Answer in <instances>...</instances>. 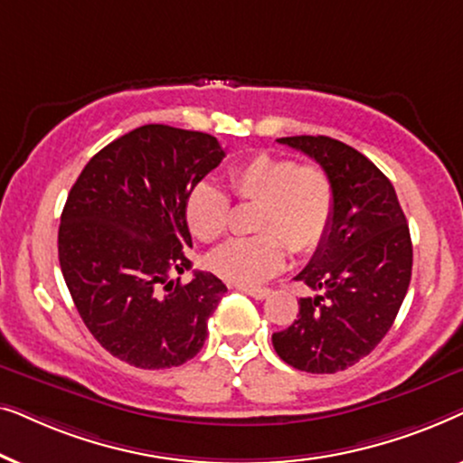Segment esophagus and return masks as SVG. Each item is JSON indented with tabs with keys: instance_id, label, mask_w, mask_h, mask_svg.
<instances>
[{
	"instance_id": "obj_1",
	"label": "esophagus",
	"mask_w": 463,
	"mask_h": 463,
	"mask_svg": "<svg viewBox=\"0 0 463 463\" xmlns=\"http://www.w3.org/2000/svg\"><path fill=\"white\" fill-rule=\"evenodd\" d=\"M238 290H242V293L255 297V299H265V297H269V288H261V287H244V284H238L236 287Z\"/></svg>"
}]
</instances>
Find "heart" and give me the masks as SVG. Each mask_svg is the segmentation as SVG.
<instances>
[{"label":"heart","instance_id":"b5f03b06","mask_svg":"<svg viewBox=\"0 0 463 463\" xmlns=\"http://www.w3.org/2000/svg\"><path fill=\"white\" fill-rule=\"evenodd\" d=\"M227 192L238 202L259 204L257 236L232 240L208 257V268L236 284H259L287 261L288 249L309 252L326 238L335 214V185L320 164L259 151L227 168ZM227 195L198 183L187 195L185 221L200 242L211 244L230 227Z\"/></svg>","mask_w":463,"mask_h":463}]
</instances>
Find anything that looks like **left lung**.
<instances>
[{"label":"left lung","instance_id":"1","mask_svg":"<svg viewBox=\"0 0 463 463\" xmlns=\"http://www.w3.org/2000/svg\"><path fill=\"white\" fill-rule=\"evenodd\" d=\"M331 175L335 214L326 238L295 280L303 297L288 328L271 335L278 356L306 373H337L375 350L394 325L413 268V244L388 176L331 137H284Z\"/></svg>","mask_w":463,"mask_h":463}]
</instances>
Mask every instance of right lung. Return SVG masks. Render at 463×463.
<instances>
[{
    "label": "right lung",
    "instance_id": "obj_1",
    "mask_svg": "<svg viewBox=\"0 0 463 463\" xmlns=\"http://www.w3.org/2000/svg\"><path fill=\"white\" fill-rule=\"evenodd\" d=\"M225 157L206 132L147 124L116 138L86 164L67 195L59 261L69 293L94 339L138 369L192 360L227 290L194 271L185 202Z\"/></svg>",
    "mask_w": 463,
    "mask_h": 463
}]
</instances>
